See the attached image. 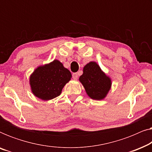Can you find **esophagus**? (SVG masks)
<instances>
[{
    "mask_svg": "<svg viewBox=\"0 0 152 152\" xmlns=\"http://www.w3.org/2000/svg\"><path fill=\"white\" fill-rule=\"evenodd\" d=\"M72 78L74 79V80H77L78 78V74L77 73V72H75V73H72Z\"/></svg>",
    "mask_w": 152,
    "mask_h": 152,
    "instance_id": "1",
    "label": "esophagus"
}]
</instances>
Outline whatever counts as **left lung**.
<instances>
[{
    "label": "left lung",
    "instance_id": "obj_1",
    "mask_svg": "<svg viewBox=\"0 0 152 152\" xmlns=\"http://www.w3.org/2000/svg\"><path fill=\"white\" fill-rule=\"evenodd\" d=\"M87 95L91 99H104L111 87V80L95 61H91L83 68V74L79 78Z\"/></svg>",
    "mask_w": 152,
    "mask_h": 152
}]
</instances>
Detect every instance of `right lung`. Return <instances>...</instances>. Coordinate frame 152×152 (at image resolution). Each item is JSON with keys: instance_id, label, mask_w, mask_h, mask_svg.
I'll return each mask as SVG.
<instances>
[{"instance_id": "1", "label": "right lung", "mask_w": 152, "mask_h": 152, "mask_svg": "<svg viewBox=\"0 0 152 152\" xmlns=\"http://www.w3.org/2000/svg\"><path fill=\"white\" fill-rule=\"evenodd\" d=\"M71 77V72L59 60L55 59L50 63L38 66L31 74V91L38 98L50 100L61 94Z\"/></svg>"}]
</instances>
